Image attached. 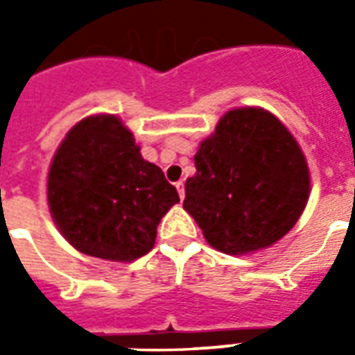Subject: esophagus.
I'll list each match as a JSON object with an SVG mask.
<instances>
[{"mask_svg":"<svg viewBox=\"0 0 355 355\" xmlns=\"http://www.w3.org/2000/svg\"><path fill=\"white\" fill-rule=\"evenodd\" d=\"M177 190H178V196H180V200H184V182L182 180H178L177 184Z\"/></svg>","mask_w":355,"mask_h":355,"instance_id":"esophagus-1","label":"esophagus"}]
</instances>
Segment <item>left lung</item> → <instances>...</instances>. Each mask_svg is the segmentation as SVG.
I'll return each mask as SVG.
<instances>
[{
  "instance_id": "obj_1",
  "label": "left lung",
  "mask_w": 355,
  "mask_h": 355,
  "mask_svg": "<svg viewBox=\"0 0 355 355\" xmlns=\"http://www.w3.org/2000/svg\"><path fill=\"white\" fill-rule=\"evenodd\" d=\"M184 209L211 247L245 254L282 239L310 192L304 154L285 125L262 108L230 110L193 155Z\"/></svg>"
}]
</instances>
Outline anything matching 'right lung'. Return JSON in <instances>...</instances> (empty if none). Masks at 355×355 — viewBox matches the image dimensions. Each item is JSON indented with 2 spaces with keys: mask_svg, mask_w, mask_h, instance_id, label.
Instances as JSON below:
<instances>
[{
  "mask_svg": "<svg viewBox=\"0 0 355 355\" xmlns=\"http://www.w3.org/2000/svg\"><path fill=\"white\" fill-rule=\"evenodd\" d=\"M47 200L58 230L78 251L129 262L154 247L157 224L178 193L163 171L140 155L116 116H91L58 146Z\"/></svg>",
  "mask_w": 355,
  "mask_h": 355,
  "instance_id": "right-lung-1",
  "label": "right lung"
}]
</instances>
